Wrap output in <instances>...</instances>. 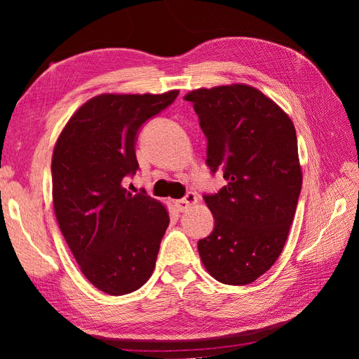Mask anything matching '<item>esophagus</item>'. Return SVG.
Here are the masks:
<instances>
[{
  "label": "esophagus",
  "mask_w": 359,
  "mask_h": 359,
  "mask_svg": "<svg viewBox=\"0 0 359 359\" xmlns=\"http://www.w3.org/2000/svg\"><path fill=\"white\" fill-rule=\"evenodd\" d=\"M196 202H198L196 194H194L193 191H189L182 199H180V201L175 202V206H177V210H178L180 212H184V211H187V210L190 208V206L194 205Z\"/></svg>",
  "instance_id": "esophagus-1"
}]
</instances>
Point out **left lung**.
Returning <instances> with one entry per match:
<instances>
[{
  "label": "left lung",
  "instance_id": "1",
  "mask_svg": "<svg viewBox=\"0 0 359 359\" xmlns=\"http://www.w3.org/2000/svg\"><path fill=\"white\" fill-rule=\"evenodd\" d=\"M206 137V165L226 186L203 194L212 232L199 240L206 271L220 283H253L283 252L297 211L302 173L290 118L248 85L189 93Z\"/></svg>",
  "mask_w": 359,
  "mask_h": 359
}]
</instances>
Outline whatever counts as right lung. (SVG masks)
I'll use <instances>...</instances> for the list:
<instances>
[{
    "label": "right lung",
    "instance_id": "right-lung-1",
    "mask_svg": "<svg viewBox=\"0 0 359 359\" xmlns=\"http://www.w3.org/2000/svg\"><path fill=\"white\" fill-rule=\"evenodd\" d=\"M177 95H97L74 112L53 149L52 198L60 229L82 274L114 297L147 283L169 226L165 206L145 190L132 194L123 181L139 169L140 128Z\"/></svg>",
    "mask_w": 359,
    "mask_h": 359
}]
</instances>
